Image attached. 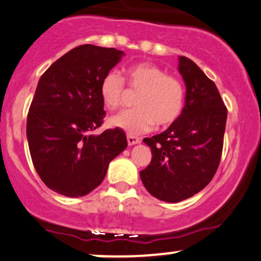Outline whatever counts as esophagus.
Wrapping results in <instances>:
<instances>
[{
  "label": "esophagus",
  "instance_id": "esophagus-1",
  "mask_svg": "<svg viewBox=\"0 0 261 261\" xmlns=\"http://www.w3.org/2000/svg\"><path fill=\"white\" fill-rule=\"evenodd\" d=\"M141 141V140L139 139V137H136V136H133V135H127V142H128V145H136V144H139V142Z\"/></svg>",
  "mask_w": 261,
  "mask_h": 261
}]
</instances>
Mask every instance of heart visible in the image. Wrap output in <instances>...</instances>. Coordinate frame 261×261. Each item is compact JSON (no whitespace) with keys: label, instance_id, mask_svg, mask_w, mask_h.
I'll list each match as a JSON object with an SVG mask.
<instances>
[{"label":"heart","instance_id":"obj_1","mask_svg":"<svg viewBox=\"0 0 261 261\" xmlns=\"http://www.w3.org/2000/svg\"><path fill=\"white\" fill-rule=\"evenodd\" d=\"M128 87L137 90L136 108L125 110L110 119V125L122 128L130 135L151 130L153 125L167 126L178 119L185 105V88L176 76L152 63H136L125 70ZM125 82L116 70L105 74L100 83V96L110 110L121 107Z\"/></svg>","mask_w":261,"mask_h":261}]
</instances>
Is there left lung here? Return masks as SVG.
<instances>
[{
	"label": "left lung",
	"instance_id": "1",
	"mask_svg": "<svg viewBox=\"0 0 261 261\" xmlns=\"http://www.w3.org/2000/svg\"><path fill=\"white\" fill-rule=\"evenodd\" d=\"M178 61L186 83L185 108L167 130L144 139L152 159L140 172L146 190L171 203L190 198L212 181L227 122V108L214 82L191 59L179 57Z\"/></svg>",
	"mask_w": 261,
	"mask_h": 261
}]
</instances>
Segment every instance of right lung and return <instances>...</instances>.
Returning <instances> with one entry per match:
<instances>
[{"mask_svg": "<svg viewBox=\"0 0 261 261\" xmlns=\"http://www.w3.org/2000/svg\"><path fill=\"white\" fill-rule=\"evenodd\" d=\"M124 51L93 44L75 47L43 73L27 116V140L37 173L67 197L90 193L109 163L127 146L121 128L100 135L105 117L100 83Z\"/></svg>", "mask_w": 261, "mask_h": 261, "instance_id": "obj_1", "label": "right lung"}]
</instances>
